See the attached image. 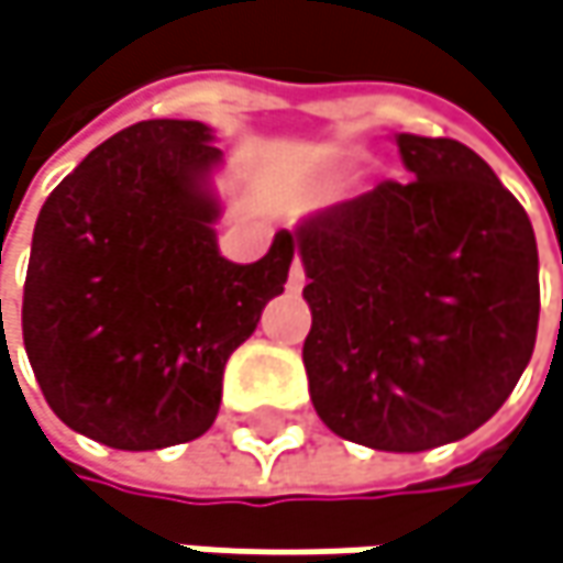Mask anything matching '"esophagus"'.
<instances>
[{"label":"esophagus","instance_id":"esophagus-1","mask_svg":"<svg viewBox=\"0 0 563 563\" xmlns=\"http://www.w3.org/2000/svg\"><path fill=\"white\" fill-rule=\"evenodd\" d=\"M301 288H305V265H301V258H295L291 262V272H288V291L298 295Z\"/></svg>","mask_w":563,"mask_h":563}]
</instances>
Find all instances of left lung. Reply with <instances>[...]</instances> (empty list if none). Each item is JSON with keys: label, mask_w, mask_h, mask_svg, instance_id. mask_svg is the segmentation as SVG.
I'll list each match as a JSON object with an SVG mask.
<instances>
[{"label": "left lung", "mask_w": 563, "mask_h": 563, "mask_svg": "<svg viewBox=\"0 0 563 563\" xmlns=\"http://www.w3.org/2000/svg\"><path fill=\"white\" fill-rule=\"evenodd\" d=\"M408 180L333 203L291 236L305 262V369L320 421L418 454L486 424L538 333V246L522 203L463 142L398 132Z\"/></svg>", "instance_id": "obj_1"}]
</instances>
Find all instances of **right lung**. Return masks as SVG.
Here are the masks:
<instances>
[{"mask_svg": "<svg viewBox=\"0 0 563 563\" xmlns=\"http://www.w3.org/2000/svg\"><path fill=\"white\" fill-rule=\"evenodd\" d=\"M223 152L194 119H145L97 145L37 213L22 336L51 411L115 451L200 438L230 353L285 291L295 236L236 265L220 255L210 172Z\"/></svg>", "mask_w": 563, "mask_h": 563, "instance_id": "obj_1", "label": "right lung"}]
</instances>
